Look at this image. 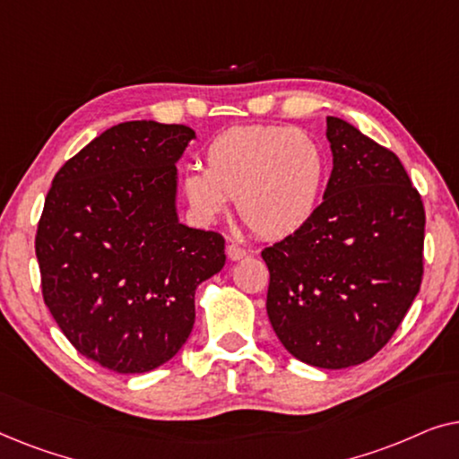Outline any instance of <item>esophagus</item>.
I'll use <instances>...</instances> for the list:
<instances>
[{"label": "esophagus", "mask_w": 459, "mask_h": 459, "mask_svg": "<svg viewBox=\"0 0 459 459\" xmlns=\"http://www.w3.org/2000/svg\"><path fill=\"white\" fill-rule=\"evenodd\" d=\"M225 253H228L231 261H240V259H244V256H247V250H244L242 247H238V244H234V242L228 244Z\"/></svg>", "instance_id": "1"}]
</instances>
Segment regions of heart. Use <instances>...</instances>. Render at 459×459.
<instances>
[{
	"instance_id": "heart-1",
	"label": "heart",
	"mask_w": 459,
	"mask_h": 459,
	"mask_svg": "<svg viewBox=\"0 0 459 459\" xmlns=\"http://www.w3.org/2000/svg\"><path fill=\"white\" fill-rule=\"evenodd\" d=\"M316 137L281 125H242L209 142L203 169L181 175V194L198 221L212 223L236 198L238 215L265 240L303 230L316 215L325 181Z\"/></svg>"
}]
</instances>
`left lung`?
Segmentation results:
<instances>
[{
    "label": "left lung",
    "mask_w": 459,
    "mask_h": 459,
    "mask_svg": "<svg viewBox=\"0 0 459 459\" xmlns=\"http://www.w3.org/2000/svg\"><path fill=\"white\" fill-rule=\"evenodd\" d=\"M332 173L297 234L261 253L280 342L316 368L357 366L403 322L424 273V204L397 154L325 118Z\"/></svg>",
    "instance_id": "left-lung-1"
}]
</instances>
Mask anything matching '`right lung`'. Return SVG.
<instances>
[{
	"label": "right lung",
	"mask_w": 459,
	"mask_h": 459,
	"mask_svg": "<svg viewBox=\"0 0 459 459\" xmlns=\"http://www.w3.org/2000/svg\"><path fill=\"white\" fill-rule=\"evenodd\" d=\"M196 134L127 121L52 181L35 253L49 313L87 359L118 374L162 366L194 328L198 284L221 272L225 240L178 219V167Z\"/></svg>",
	"instance_id": "right-lung-1"
}]
</instances>
